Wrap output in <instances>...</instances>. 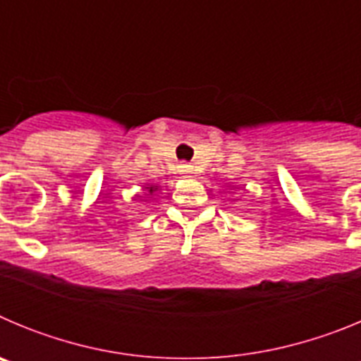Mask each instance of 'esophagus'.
<instances>
[{
	"mask_svg": "<svg viewBox=\"0 0 361 361\" xmlns=\"http://www.w3.org/2000/svg\"><path fill=\"white\" fill-rule=\"evenodd\" d=\"M180 171H183V173H188V171H190V166L183 164V166H180Z\"/></svg>",
	"mask_w": 361,
	"mask_h": 361,
	"instance_id": "obj_1",
	"label": "esophagus"
}]
</instances>
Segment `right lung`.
<instances>
[{
    "label": "right lung",
    "instance_id": "add662e5",
    "mask_svg": "<svg viewBox=\"0 0 361 361\" xmlns=\"http://www.w3.org/2000/svg\"><path fill=\"white\" fill-rule=\"evenodd\" d=\"M146 190L149 191V195H152V193H155V190H157V188L155 186H149V188H146Z\"/></svg>",
    "mask_w": 361,
    "mask_h": 361
}]
</instances>
